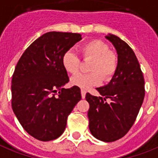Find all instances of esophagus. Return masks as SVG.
I'll return each instance as SVG.
<instances>
[{"label": "esophagus", "instance_id": "34e87169", "mask_svg": "<svg viewBox=\"0 0 158 158\" xmlns=\"http://www.w3.org/2000/svg\"><path fill=\"white\" fill-rule=\"evenodd\" d=\"M81 93L82 98H85V94H86V91L84 90V89H81Z\"/></svg>", "mask_w": 158, "mask_h": 158}]
</instances>
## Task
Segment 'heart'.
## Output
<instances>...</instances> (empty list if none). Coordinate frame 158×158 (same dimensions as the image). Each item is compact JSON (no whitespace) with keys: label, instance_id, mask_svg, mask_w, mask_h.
<instances>
[{"label":"heart","instance_id":"obj_1","mask_svg":"<svg viewBox=\"0 0 158 158\" xmlns=\"http://www.w3.org/2000/svg\"><path fill=\"white\" fill-rule=\"evenodd\" d=\"M81 53L85 59H92L90 73H78L71 78V84L80 87L82 89H88L98 85L105 81L110 80L118 68V56L116 53L110 50L105 42L93 40L82 44ZM81 64L80 57L73 50L66 51L62 56V65L68 73H77Z\"/></svg>","mask_w":158,"mask_h":158}]
</instances>
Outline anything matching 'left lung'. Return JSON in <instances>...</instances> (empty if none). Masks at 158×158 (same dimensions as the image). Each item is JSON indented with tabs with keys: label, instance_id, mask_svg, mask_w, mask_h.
Returning <instances> with one entry per match:
<instances>
[{
	"label": "left lung",
	"instance_id": "8db88e82",
	"mask_svg": "<svg viewBox=\"0 0 158 158\" xmlns=\"http://www.w3.org/2000/svg\"><path fill=\"white\" fill-rule=\"evenodd\" d=\"M106 39L116 49L118 68L107 85L96 89L102 97L87 93L85 99L89 104L91 134L102 141L112 142L123 137L133 125L145 91L143 73L133 50L116 35H108Z\"/></svg>",
	"mask_w": 158,
	"mask_h": 158
}]
</instances>
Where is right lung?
<instances>
[{
    "label": "right lung",
    "mask_w": 158,
    "mask_h": 158,
    "mask_svg": "<svg viewBox=\"0 0 158 158\" xmlns=\"http://www.w3.org/2000/svg\"><path fill=\"white\" fill-rule=\"evenodd\" d=\"M81 35L52 31L26 49L12 77V108L31 136L49 141L62 135L69 114L81 99L77 86L64 89L69 81L62 65L66 51Z\"/></svg>",
    "instance_id": "right-lung-1"
}]
</instances>
